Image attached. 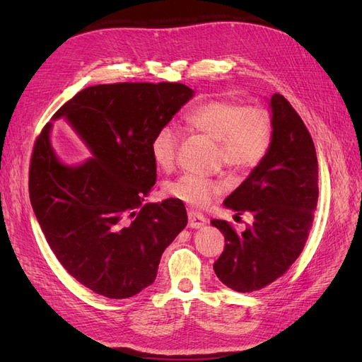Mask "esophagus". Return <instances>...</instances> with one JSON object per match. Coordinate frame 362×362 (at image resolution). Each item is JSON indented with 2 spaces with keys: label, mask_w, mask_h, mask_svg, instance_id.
<instances>
[{
  "label": "esophagus",
  "mask_w": 362,
  "mask_h": 362,
  "mask_svg": "<svg viewBox=\"0 0 362 362\" xmlns=\"http://www.w3.org/2000/svg\"><path fill=\"white\" fill-rule=\"evenodd\" d=\"M206 223V218L199 211H189V226L190 228H202Z\"/></svg>",
  "instance_id": "obj_1"
}]
</instances>
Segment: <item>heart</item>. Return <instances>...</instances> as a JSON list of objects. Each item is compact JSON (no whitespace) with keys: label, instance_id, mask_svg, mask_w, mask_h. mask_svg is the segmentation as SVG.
I'll list each match as a JSON object with an SVG mask.
<instances>
[{"label":"heart","instance_id":"heart-1","mask_svg":"<svg viewBox=\"0 0 362 362\" xmlns=\"http://www.w3.org/2000/svg\"><path fill=\"white\" fill-rule=\"evenodd\" d=\"M185 127L217 141L218 157L238 170L255 168L266 157L272 144V119L261 107L214 100L194 107L184 117ZM180 131L163 125L151 140V156L163 170H170L177 161ZM226 187L223 180L182 175L168 184V193L175 199L194 206H205Z\"/></svg>","mask_w":362,"mask_h":362}]
</instances>
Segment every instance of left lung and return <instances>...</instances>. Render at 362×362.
Instances as JSON below:
<instances>
[{
	"mask_svg": "<svg viewBox=\"0 0 362 362\" xmlns=\"http://www.w3.org/2000/svg\"><path fill=\"white\" fill-rule=\"evenodd\" d=\"M272 144L266 157L223 201L254 222L237 234L225 221L211 225L225 235L214 272L226 287L250 293L269 286L298 259L319 199L314 141L291 104L279 93L269 100Z\"/></svg>",
	"mask_w": 362,
	"mask_h": 362,
	"instance_id": "1",
	"label": "left lung"
}]
</instances>
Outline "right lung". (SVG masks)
Instances as JSON below:
<instances>
[{
	"instance_id": "add662e5",
	"label": "right lung",
	"mask_w": 362,
	"mask_h": 362,
	"mask_svg": "<svg viewBox=\"0 0 362 362\" xmlns=\"http://www.w3.org/2000/svg\"><path fill=\"white\" fill-rule=\"evenodd\" d=\"M194 90L181 83L86 87L42 129L30 164V201L42 233L71 276L108 299L154 284L164 249L187 225L180 199L145 204L157 180L151 140ZM64 118L92 158L64 163L50 144Z\"/></svg>"
}]
</instances>
